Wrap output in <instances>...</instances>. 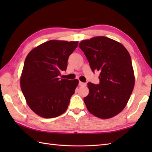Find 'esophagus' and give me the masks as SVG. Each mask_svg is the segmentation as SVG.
<instances>
[{
    "instance_id": "1",
    "label": "esophagus",
    "mask_w": 152,
    "mask_h": 152,
    "mask_svg": "<svg viewBox=\"0 0 152 152\" xmlns=\"http://www.w3.org/2000/svg\"><path fill=\"white\" fill-rule=\"evenodd\" d=\"M79 85L80 86H86V83H83V82H79Z\"/></svg>"
}]
</instances>
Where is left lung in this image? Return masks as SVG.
Segmentation results:
<instances>
[{
    "mask_svg": "<svg viewBox=\"0 0 152 152\" xmlns=\"http://www.w3.org/2000/svg\"><path fill=\"white\" fill-rule=\"evenodd\" d=\"M92 71H100L99 85L88 83L84 97L88 111L101 119L119 114L127 104L135 78L129 53L124 45L106 37H95L79 44Z\"/></svg>",
    "mask_w": 152,
    "mask_h": 152,
    "instance_id": "8db88e82",
    "label": "left lung"
}]
</instances>
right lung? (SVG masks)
<instances>
[{
    "instance_id": "1",
    "label": "right lung",
    "mask_w": 152,
    "mask_h": 152,
    "mask_svg": "<svg viewBox=\"0 0 152 152\" xmlns=\"http://www.w3.org/2000/svg\"><path fill=\"white\" fill-rule=\"evenodd\" d=\"M77 41L51 40L33 48L25 59L20 86L27 104L44 118L57 117L66 110L79 81L60 79Z\"/></svg>"
}]
</instances>
